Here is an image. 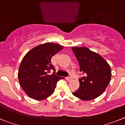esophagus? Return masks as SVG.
I'll return each mask as SVG.
<instances>
[{"label": "esophagus", "mask_w": 125, "mask_h": 125, "mask_svg": "<svg viewBox=\"0 0 125 125\" xmlns=\"http://www.w3.org/2000/svg\"><path fill=\"white\" fill-rule=\"evenodd\" d=\"M66 80L67 81H70L72 80V77H66Z\"/></svg>", "instance_id": "esophagus-1"}]
</instances>
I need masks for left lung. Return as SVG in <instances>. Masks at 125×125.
Returning a JSON list of instances; mask_svg holds the SVG:
<instances>
[{
  "instance_id": "8db88e82",
  "label": "left lung",
  "mask_w": 125,
  "mask_h": 125,
  "mask_svg": "<svg viewBox=\"0 0 125 125\" xmlns=\"http://www.w3.org/2000/svg\"><path fill=\"white\" fill-rule=\"evenodd\" d=\"M79 62L80 71L85 75L79 79L80 86L73 95L80 99L89 101L103 94L111 77L110 66L100 55L86 47H72Z\"/></svg>"
}]
</instances>
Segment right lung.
Masks as SVG:
<instances>
[{
    "mask_svg": "<svg viewBox=\"0 0 125 125\" xmlns=\"http://www.w3.org/2000/svg\"><path fill=\"white\" fill-rule=\"evenodd\" d=\"M62 48V46L56 43H44L32 48L24 56L18 71V79L29 97L43 100L54 93L57 82L63 77L55 74L51 58ZM52 70L54 72L50 74Z\"/></svg>",
    "mask_w": 125,
    "mask_h": 125,
    "instance_id": "right-lung-1",
    "label": "right lung"
}]
</instances>
